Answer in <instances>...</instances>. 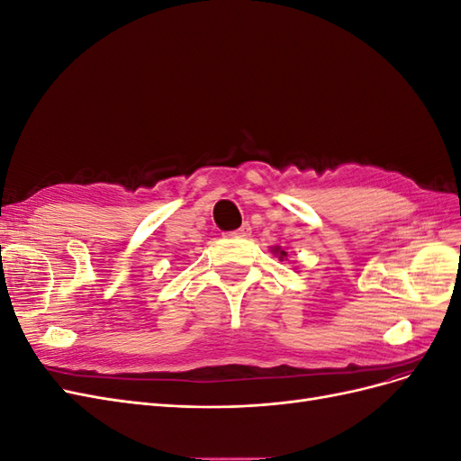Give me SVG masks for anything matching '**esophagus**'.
<instances>
[{"mask_svg":"<svg viewBox=\"0 0 461 461\" xmlns=\"http://www.w3.org/2000/svg\"><path fill=\"white\" fill-rule=\"evenodd\" d=\"M249 232H252V227L248 225V222H244V225L240 229H236L230 232V236H236V239H246V236H249Z\"/></svg>","mask_w":461,"mask_h":461,"instance_id":"obj_1","label":"esophagus"}]
</instances>
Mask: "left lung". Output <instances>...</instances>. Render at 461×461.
<instances>
[{"label": "left lung", "mask_w": 461, "mask_h": 461, "mask_svg": "<svg viewBox=\"0 0 461 461\" xmlns=\"http://www.w3.org/2000/svg\"><path fill=\"white\" fill-rule=\"evenodd\" d=\"M286 256V252H283V249H281V258H285Z\"/></svg>", "instance_id": "left-lung-1"}]
</instances>
